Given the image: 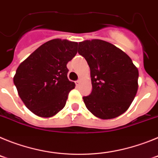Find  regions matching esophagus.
Returning a JSON list of instances; mask_svg holds the SVG:
<instances>
[{
	"label": "esophagus",
	"mask_w": 158,
	"mask_h": 158,
	"mask_svg": "<svg viewBox=\"0 0 158 158\" xmlns=\"http://www.w3.org/2000/svg\"><path fill=\"white\" fill-rule=\"evenodd\" d=\"M75 84H76V85H77V86L79 85H80V84H81V80H80V79H79V80L75 82Z\"/></svg>",
	"instance_id": "esophagus-1"
}]
</instances>
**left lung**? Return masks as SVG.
<instances>
[{"label": "left lung", "mask_w": 158, "mask_h": 158, "mask_svg": "<svg viewBox=\"0 0 158 158\" xmlns=\"http://www.w3.org/2000/svg\"><path fill=\"white\" fill-rule=\"evenodd\" d=\"M78 54L90 68L91 93L83 96L90 112L102 119L115 118L127 110L138 91L139 70L126 53L100 40L78 44Z\"/></svg>", "instance_id": "left-lung-1"}]
</instances>
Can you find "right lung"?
Returning a JSON list of instances; mask_svg holds the SVG:
<instances>
[{"label": "right lung", "instance_id": "obj_1", "mask_svg": "<svg viewBox=\"0 0 158 158\" xmlns=\"http://www.w3.org/2000/svg\"><path fill=\"white\" fill-rule=\"evenodd\" d=\"M77 43L53 40L30 54L16 69L13 82L31 111L51 117L63 108L75 84L67 77V63L75 56Z\"/></svg>", "mask_w": 158, "mask_h": 158}]
</instances>
